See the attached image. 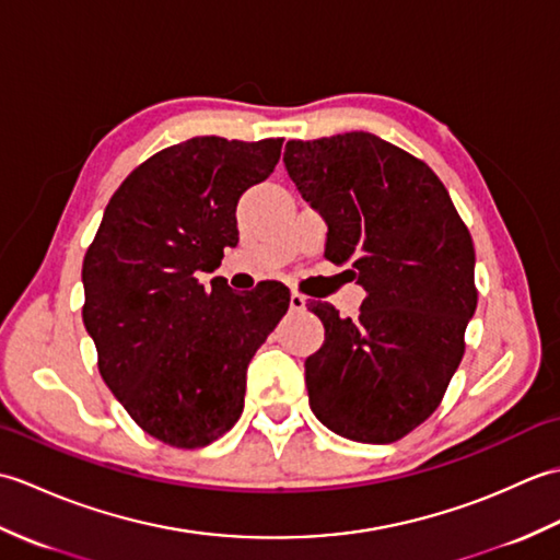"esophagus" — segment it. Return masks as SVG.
I'll return each instance as SVG.
<instances>
[{
  "mask_svg": "<svg viewBox=\"0 0 560 560\" xmlns=\"http://www.w3.org/2000/svg\"><path fill=\"white\" fill-rule=\"evenodd\" d=\"M289 307H291L293 313L305 311V295H301L299 291H291V295H289Z\"/></svg>",
  "mask_w": 560,
  "mask_h": 560,
  "instance_id": "1",
  "label": "esophagus"
}]
</instances>
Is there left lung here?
Wrapping results in <instances>:
<instances>
[{
    "label": "left lung",
    "mask_w": 560,
    "mask_h": 560,
    "mask_svg": "<svg viewBox=\"0 0 560 560\" xmlns=\"http://www.w3.org/2000/svg\"><path fill=\"white\" fill-rule=\"evenodd\" d=\"M289 177L327 223L325 257L365 289L355 319L313 303L311 409L355 443H395L443 401L477 311L474 243L438 175L368 132L289 141Z\"/></svg>",
    "instance_id": "8db88e82"
}]
</instances>
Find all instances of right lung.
Instances as JSON below:
<instances>
[{
  "label": "right lung",
  "instance_id": "1",
  "mask_svg": "<svg viewBox=\"0 0 560 560\" xmlns=\"http://www.w3.org/2000/svg\"><path fill=\"white\" fill-rule=\"evenodd\" d=\"M283 139L195 137L153 153L105 207L81 269L98 371L141 431L192 450L231 431L255 351L289 311L283 283L233 293L213 271L237 243L235 207Z\"/></svg>",
  "mask_w": 560,
  "mask_h": 560
}]
</instances>
